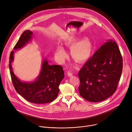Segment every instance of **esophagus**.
<instances>
[{"label": "esophagus", "instance_id": "34e87169", "mask_svg": "<svg viewBox=\"0 0 132 132\" xmlns=\"http://www.w3.org/2000/svg\"><path fill=\"white\" fill-rule=\"evenodd\" d=\"M67 73V75H68V77H71V76H72V75H73V73L72 72H70V71H68Z\"/></svg>", "mask_w": 132, "mask_h": 132}]
</instances>
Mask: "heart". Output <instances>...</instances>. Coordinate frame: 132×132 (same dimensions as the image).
<instances>
[{
	"instance_id": "obj_1",
	"label": "heart",
	"mask_w": 132,
	"mask_h": 132,
	"mask_svg": "<svg viewBox=\"0 0 132 132\" xmlns=\"http://www.w3.org/2000/svg\"><path fill=\"white\" fill-rule=\"evenodd\" d=\"M66 44L71 47V55L72 58L79 62H82L89 58L93 52V45L91 40L85 38L77 42L75 39L66 41ZM55 56L57 62L61 64L65 62L67 53L62 46H58L56 49Z\"/></svg>"
}]
</instances>
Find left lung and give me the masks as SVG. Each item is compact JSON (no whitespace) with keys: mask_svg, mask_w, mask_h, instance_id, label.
Wrapping results in <instances>:
<instances>
[{"mask_svg":"<svg viewBox=\"0 0 132 132\" xmlns=\"http://www.w3.org/2000/svg\"><path fill=\"white\" fill-rule=\"evenodd\" d=\"M122 68V57L117 43L108 41L79 70L80 95L92 102L106 99L116 91Z\"/></svg>","mask_w":132,"mask_h":132,"instance_id":"1","label":"left lung"}]
</instances>
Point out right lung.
Returning a JSON list of instances; mask_svg holds the SVG:
<instances>
[{
  "label": "right lung",
  "instance_id": "add662e5",
  "mask_svg": "<svg viewBox=\"0 0 132 132\" xmlns=\"http://www.w3.org/2000/svg\"><path fill=\"white\" fill-rule=\"evenodd\" d=\"M33 33L26 30L21 34L13 50L21 48L31 40ZM13 51L9 57V67L11 80L16 91L30 102L44 104L51 102L59 92V85L64 77L63 68L57 65H50L46 59L42 62L41 72L36 80L31 82H22L14 75L11 66L13 61Z\"/></svg>",
  "mask_w": 132,
  "mask_h": 132
}]
</instances>
